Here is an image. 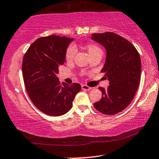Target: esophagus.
<instances>
[{
  "instance_id": "1",
  "label": "esophagus",
  "mask_w": 159,
  "mask_h": 159,
  "mask_svg": "<svg viewBox=\"0 0 159 159\" xmlns=\"http://www.w3.org/2000/svg\"><path fill=\"white\" fill-rule=\"evenodd\" d=\"M81 88H82V89H84V90H90V89H92V87H88V86H87V85H82Z\"/></svg>"
}]
</instances>
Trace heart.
<instances>
[{
  "mask_svg": "<svg viewBox=\"0 0 159 159\" xmlns=\"http://www.w3.org/2000/svg\"><path fill=\"white\" fill-rule=\"evenodd\" d=\"M87 49L89 52V55L94 54L95 52H101V49L100 47H98V46L94 44V43H89V44L87 45ZM76 47L74 45L70 44L67 47V48L65 52V58L67 61H71L73 60L75 55L76 54Z\"/></svg>",
  "mask_w": 159,
  "mask_h": 159,
  "instance_id": "1",
  "label": "heart"
}]
</instances>
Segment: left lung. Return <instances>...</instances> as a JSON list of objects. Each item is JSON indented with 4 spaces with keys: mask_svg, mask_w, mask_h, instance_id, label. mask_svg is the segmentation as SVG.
<instances>
[{
    "mask_svg": "<svg viewBox=\"0 0 159 159\" xmlns=\"http://www.w3.org/2000/svg\"><path fill=\"white\" fill-rule=\"evenodd\" d=\"M92 39L104 46L107 58L101 72L110 81L102 92L95 108L104 115L121 112L134 98L141 78V59L137 49L129 41L114 32L94 33Z\"/></svg>",
    "mask_w": 159,
    "mask_h": 159,
    "instance_id": "8db88e82",
    "label": "left lung"
}]
</instances>
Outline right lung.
I'll use <instances>...</instances> for the list:
<instances>
[{
  "label": "right lung",
  "mask_w": 159,
  "mask_h": 159,
  "mask_svg": "<svg viewBox=\"0 0 159 159\" xmlns=\"http://www.w3.org/2000/svg\"><path fill=\"white\" fill-rule=\"evenodd\" d=\"M73 38L49 35L38 38L25 53L22 72L25 87L33 104L43 113L60 116L72 108L81 90L79 84H61L56 74L65 62V52Z\"/></svg>",
  "instance_id": "obj_1"
}]
</instances>
